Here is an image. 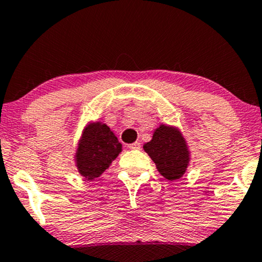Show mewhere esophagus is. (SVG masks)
<instances>
[{
    "instance_id": "34e87169",
    "label": "esophagus",
    "mask_w": 262,
    "mask_h": 262,
    "mask_svg": "<svg viewBox=\"0 0 262 262\" xmlns=\"http://www.w3.org/2000/svg\"><path fill=\"white\" fill-rule=\"evenodd\" d=\"M128 147L130 150H140L141 149V144L138 143V141H135V143L128 145Z\"/></svg>"
}]
</instances>
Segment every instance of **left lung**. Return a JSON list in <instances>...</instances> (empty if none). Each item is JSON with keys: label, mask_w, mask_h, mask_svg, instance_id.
<instances>
[{"label": "left lung", "mask_w": 262, "mask_h": 262, "mask_svg": "<svg viewBox=\"0 0 262 262\" xmlns=\"http://www.w3.org/2000/svg\"><path fill=\"white\" fill-rule=\"evenodd\" d=\"M144 150L155 162L157 171L168 181L181 178L190 160L181 132L165 124L154 132L152 139L144 145Z\"/></svg>", "instance_id": "obj_1"}]
</instances>
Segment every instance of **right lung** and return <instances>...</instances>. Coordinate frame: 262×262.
Segmentation results:
<instances>
[{"label": "right lung", "instance_id": "1", "mask_svg": "<svg viewBox=\"0 0 262 262\" xmlns=\"http://www.w3.org/2000/svg\"><path fill=\"white\" fill-rule=\"evenodd\" d=\"M122 151V144L113 132L101 122L90 123L78 144L75 162L83 177L93 181L108 168Z\"/></svg>", "mask_w": 262, "mask_h": 262}]
</instances>
